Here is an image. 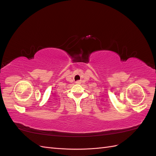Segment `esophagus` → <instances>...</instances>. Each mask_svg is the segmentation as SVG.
Listing matches in <instances>:
<instances>
[{
  "label": "esophagus",
  "instance_id": "obj_1",
  "mask_svg": "<svg viewBox=\"0 0 156 156\" xmlns=\"http://www.w3.org/2000/svg\"><path fill=\"white\" fill-rule=\"evenodd\" d=\"M81 83V82H80V80H77L76 82V84H80Z\"/></svg>",
  "mask_w": 156,
  "mask_h": 156
}]
</instances>
